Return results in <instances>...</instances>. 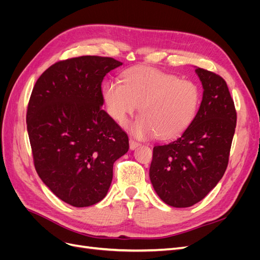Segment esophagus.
Instances as JSON below:
<instances>
[{
    "mask_svg": "<svg viewBox=\"0 0 260 260\" xmlns=\"http://www.w3.org/2000/svg\"><path fill=\"white\" fill-rule=\"evenodd\" d=\"M129 143H130V149H132V151H133V149H136L140 145V143L137 142V141H135V140H130Z\"/></svg>",
    "mask_w": 260,
    "mask_h": 260,
    "instance_id": "34e87169",
    "label": "esophagus"
}]
</instances>
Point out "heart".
Returning <instances> with one entry per match:
<instances>
[{"label":"heart","mask_w":260,"mask_h":260,"mask_svg":"<svg viewBox=\"0 0 260 260\" xmlns=\"http://www.w3.org/2000/svg\"><path fill=\"white\" fill-rule=\"evenodd\" d=\"M103 98L108 114L123 125L137 112L141 115L129 125L133 136L146 139L176 137L192 123L201 104L199 85L190 80L151 67L128 70L123 83L107 81Z\"/></svg>","instance_id":"obj_1"}]
</instances>
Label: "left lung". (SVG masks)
I'll use <instances>...</instances> for the list:
<instances>
[{
	"instance_id": "8db88e82",
	"label": "left lung",
	"mask_w": 260,
	"mask_h": 260,
	"mask_svg": "<svg viewBox=\"0 0 260 260\" xmlns=\"http://www.w3.org/2000/svg\"><path fill=\"white\" fill-rule=\"evenodd\" d=\"M195 73L204 89L199 112L178 139L154 146L149 168L157 195L177 208L202 201L223 177L237 125L226 82L203 68Z\"/></svg>"
}]
</instances>
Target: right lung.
<instances>
[{"label": "right lung", "mask_w": 260, "mask_h": 260, "mask_svg": "<svg viewBox=\"0 0 260 260\" xmlns=\"http://www.w3.org/2000/svg\"><path fill=\"white\" fill-rule=\"evenodd\" d=\"M121 65L101 56L60 60L40 76L31 93L27 130L36 170L74 207L105 198L114 162L129 149L127 133L102 109V81Z\"/></svg>", "instance_id": "right-lung-1"}]
</instances>
